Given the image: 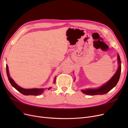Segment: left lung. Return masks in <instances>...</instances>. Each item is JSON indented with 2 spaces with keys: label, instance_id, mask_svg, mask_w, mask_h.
<instances>
[{
  "label": "left lung",
  "instance_id": "1",
  "mask_svg": "<svg viewBox=\"0 0 128 128\" xmlns=\"http://www.w3.org/2000/svg\"><path fill=\"white\" fill-rule=\"evenodd\" d=\"M118 67L117 71L116 72L113 76L106 83L104 84L101 86L96 88H86V90H81L84 94L90 96L102 95L107 94L110 91L112 88L116 86L120 77L121 72V61L120 56L118 54Z\"/></svg>",
  "mask_w": 128,
  "mask_h": 128
}]
</instances>
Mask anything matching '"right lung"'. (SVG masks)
<instances>
[{"instance_id":"1","label":"right lung","mask_w":128,"mask_h":128,"mask_svg":"<svg viewBox=\"0 0 128 128\" xmlns=\"http://www.w3.org/2000/svg\"><path fill=\"white\" fill-rule=\"evenodd\" d=\"M6 72H7V75L8 77V80L10 81V83L11 84L12 86L13 87H14L16 90H17L18 92L21 93L22 94L26 95V96H29V95H32V96H38L42 94V93L44 92V91L45 90L46 88H29V89H26L24 88L18 86V85L14 82V80L11 78L9 74V70H8V66L6 64ZM56 76L55 77L53 83L54 84L56 83ZM51 88V87H50L48 88V90H50Z\"/></svg>"}]
</instances>
